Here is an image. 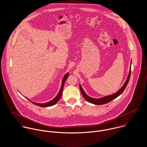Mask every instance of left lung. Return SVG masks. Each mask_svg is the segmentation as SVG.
Listing matches in <instances>:
<instances>
[{"label":"left lung","mask_w":147,"mask_h":147,"mask_svg":"<svg viewBox=\"0 0 147 147\" xmlns=\"http://www.w3.org/2000/svg\"><path fill=\"white\" fill-rule=\"evenodd\" d=\"M131 75V66H130V70L129 74V76L127 77V78L126 80V81L125 83V84H123V86L121 87V88L116 93H115L113 95H109V96H107L104 98H90L88 96H87L85 92H84V91L83 90L81 86L80 85V90L81 91L82 94L83 96V98H84L87 101H88L89 102L96 104V105H102V104H104L108 102H109L110 101H111L112 100H113L115 98H117L118 96H119L125 90L129 80H130V78Z\"/></svg>","instance_id":"1"}]
</instances>
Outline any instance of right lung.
<instances>
[{
  "instance_id": "add662e5",
  "label": "right lung",
  "mask_w": 147,
  "mask_h": 147,
  "mask_svg": "<svg viewBox=\"0 0 147 147\" xmlns=\"http://www.w3.org/2000/svg\"><path fill=\"white\" fill-rule=\"evenodd\" d=\"M69 76V73H66L65 76H64L63 81H62V84L61 86V88L60 90V91L59 92V94H57V95L56 96V98H54L52 100H51V101L45 103V104H38V103H35V102H33V104H34L35 105H36L38 106H40L42 107H50V106H52L53 105H55L61 98V96L62 95V93H63V87H64V84L65 83V82L66 81L67 77Z\"/></svg>"
}]
</instances>
